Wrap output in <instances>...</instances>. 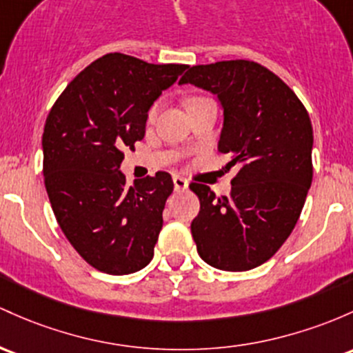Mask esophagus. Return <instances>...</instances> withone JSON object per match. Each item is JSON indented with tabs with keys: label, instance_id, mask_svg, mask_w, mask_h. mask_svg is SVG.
I'll list each match as a JSON object with an SVG mask.
<instances>
[{
	"label": "esophagus",
	"instance_id": "34e87169",
	"mask_svg": "<svg viewBox=\"0 0 353 353\" xmlns=\"http://www.w3.org/2000/svg\"><path fill=\"white\" fill-rule=\"evenodd\" d=\"M172 183H174V189H176V191H185L189 185L188 179H184L183 176H174Z\"/></svg>",
	"mask_w": 353,
	"mask_h": 353
}]
</instances>
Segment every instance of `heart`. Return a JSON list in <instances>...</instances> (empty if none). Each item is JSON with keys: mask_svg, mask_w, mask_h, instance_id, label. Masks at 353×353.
I'll list each match as a JSON object with an SVG mask.
<instances>
[{"mask_svg": "<svg viewBox=\"0 0 353 353\" xmlns=\"http://www.w3.org/2000/svg\"><path fill=\"white\" fill-rule=\"evenodd\" d=\"M194 99H196V97H194ZM156 112H157V105L150 107V110H149V119H154V115H156Z\"/></svg>", "mask_w": 353, "mask_h": 353, "instance_id": "1", "label": "heart"}]
</instances>
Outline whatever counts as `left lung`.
I'll list each match as a JSON object with an SVG mask.
<instances>
[{"label":"left lung","instance_id":"1","mask_svg":"<svg viewBox=\"0 0 353 353\" xmlns=\"http://www.w3.org/2000/svg\"><path fill=\"white\" fill-rule=\"evenodd\" d=\"M179 83L218 95L224 108L219 150L238 165L231 194L206 184L191 233L199 256L218 270L248 271L273 256L292 234L312 185L313 129L295 92L256 61L196 65Z\"/></svg>","mask_w":353,"mask_h":353}]
</instances>
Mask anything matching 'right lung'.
Here are the masks:
<instances>
[{
  "label": "right lung",
  "mask_w": 353,
  "mask_h": 353,
  "mask_svg": "<svg viewBox=\"0 0 353 353\" xmlns=\"http://www.w3.org/2000/svg\"><path fill=\"white\" fill-rule=\"evenodd\" d=\"M188 68L107 53L67 85L46 117L50 204L70 245L95 270L130 274L154 256L172 177L159 170L129 185L119 168L123 150L144 139L154 100Z\"/></svg>",
  "instance_id": "right-lung-1"
}]
</instances>
